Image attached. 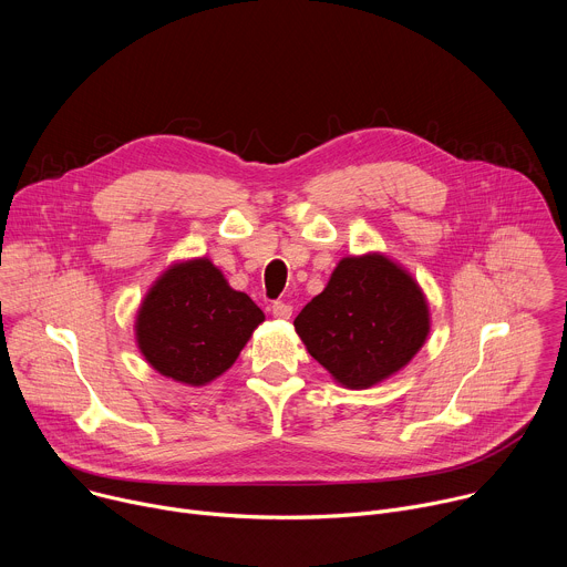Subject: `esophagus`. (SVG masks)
Wrapping results in <instances>:
<instances>
[{
  "label": "esophagus",
  "instance_id": "obj_1",
  "mask_svg": "<svg viewBox=\"0 0 567 567\" xmlns=\"http://www.w3.org/2000/svg\"><path fill=\"white\" fill-rule=\"evenodd\" d=\"M291 311H293V307L287 305V302H274V305H271V313H274L276 318L287 320V318H291Z\"/></svg>",
  "mask_w": 567,
  "mask_h": 567
}]
</instances>
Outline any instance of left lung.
<instances>
[{
  "label": "left lung",
  "instance_id": "obj_1",
  "mask_svg": "<svg viewBox=\"0 0 567 567\" xmlns=\"http://www.w3.org/2000/svg\"><path fill=\"white\" fill-rule=\"evenodd\" d=\"M307 352L337 383L372 388L406 368L431 334L413 274L381 251L346 256L293 320Z\"/></svg>",
  "mask_w": 567,
  "mask_h": 567
}]
</instances>
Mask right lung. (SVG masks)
<instances>
[{"mask_svg":"<svg viewBox=\"0 0 567 567\" xmlns=\"http://www.w3.org/2000/svg\"><path fill=\"white\" fill-rule=\"evenodd\" d=\"M262 320V309L208 258H188L152 282L136 311L134 339L158 374L199 388L235 363Z\"/></svg>","mask_w":567,"mask_h":567,"instance_id":"right-lung-1","label":"right lung"}]
</instances>
